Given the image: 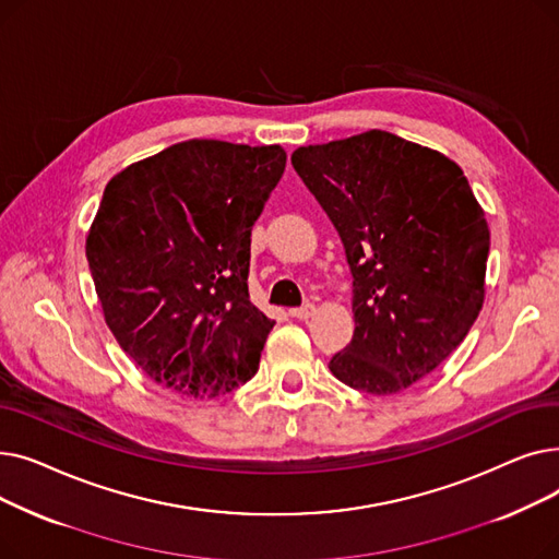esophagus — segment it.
I'll list each match as a JSON object with an SVG mask.
<instances>
[{
    "mask_svg": "<svg viewBox=\"0 0 559 559\" xmlns=\"http://www.w3.org/2000/svg\"><path fill=\"white\" fill-rule=\"evenodd\" d=\"M312 312H314V306H312V304H306V306H301V308H292V310H289V317H295V319H308V317H312Z\"/></svg>",
    "mask_w": 559,
    "mask_h": 559,
    "instance_id": "esophagus-1",
    "label": "esophagus"
}]
</instances>
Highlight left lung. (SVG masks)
I'll list each match as a JSON object with an SVG mask.
<instances>
[{
  "instance_id": "8db88e82",
  "label": "left lung",
  "mask_w": 559,
  "mask_h": 559,
  "mask_svg": "<svg viewBox=\"0 0 559 559\" xmlns=\"http://www.w3.org/2000/svg\"><path fill=\"white\" fill-rule=\"evenodd\" d=\"M292 165L354 276L356 331L329 367L354 390L403 392L453 354L483 308L485 211L451 158L388 131L299 146Z\"/></svg>"
}]
</instances>
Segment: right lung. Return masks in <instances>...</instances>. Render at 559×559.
Returning a JSON list of instances; mask_svg holds the SVG:
<instances>
[{"label":"right lung","mask_w":559,"mask_h":559,"mask_svg":"<svg viewBox=\"0 0 559 559\" xmlns=\"http://www.w3.org/2000/svg\"><path fill=\"white\" fill-rule=\"evenodd\" d=\"M285 160L278 144L186 140L108 181L85 255L110 333L154 383L215 399L258 371L276 321L249 301L251 228Z\"/></svg>","instance_id":"right-lung-1"}]
</instances>
